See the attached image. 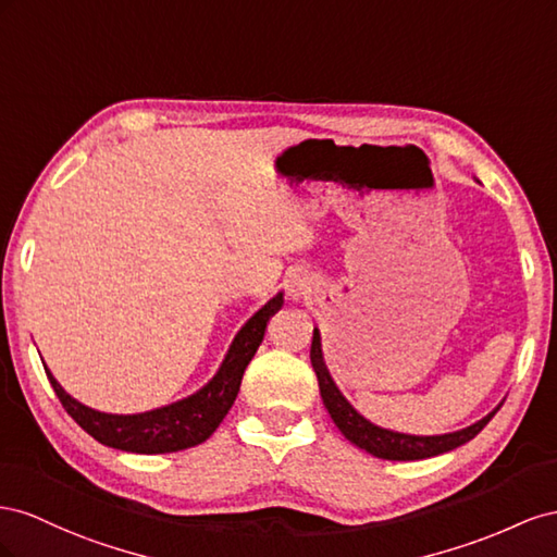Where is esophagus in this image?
Here are the masks:
<instances>
[{
	"label": "esophagus",
	"mask_w": 557,
	"mask_h": 557,
	"mask_svg": "<svg viewBox=\"0 0 557 557\" xmlns=\"http://www.w3.org/2000/svg\"><path fill=\"white\" fill-rule=\"evenodd\" d=\"M310 289V280L306 275H294L289 280V296L292 298H300Z\"/></svg>",
	"instance_id": "esophagus-1"
}]
</instances>
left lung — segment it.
Instances as JSON below:
<instances>
[{"instance_id": "left-lung-1", "label": "left lung", "mask_w": 557, "mask_h": 557, "mask_svg": "<svg viewBox=\"0 0 557 557\" xmlns=\"http://www.w3.org/2000/svg\"><path fill=\"white\" fill-rule=\"evenodd\" d=\"M310 361L312 369L317 373V380H320V394L322 401L329 410L331 420L336 422V426L343 432V436L355 443L357 448L371 453L373 457L380 459H396V462H408V459H426V457H436L448 450H455L459 446H465L467 441H471L481 429L492 420V416L499 410V406L487 412V416L479 422H473L459 432L450 434H441V436H412V434H399L392 432V429H383L373 422H369L363 416L352 408L343 392L333 383V377L324 363L322 355V336L320 329L312 331V347H310Z\"/></svg>"}]
</instances>
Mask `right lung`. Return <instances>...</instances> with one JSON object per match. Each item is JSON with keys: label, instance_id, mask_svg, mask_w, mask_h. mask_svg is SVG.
Listing matches in <instances>:
<instances>
[{"label": "right lung", "instance_id": "1", "mask_svg": "<svg viewBox=\"0 0 557 557\" xmlns=\"http://www.w3.org/2000/svg\"><path fill=\"white\" fill-rule=\"evenodd\" d=\"M284 304V294L280 292L268 304L253 312L247 324L237 331L228 352L221 361L219 371L208 385L200 387L196 394L186 396L182 401H174L163 408H153L147 412H135V416H114V412H102L78 404L60 387L53 373L46 369L60 404L74 418V422L88 432L102 446L139 453V455H158V453H177L194 448L198 443L208 441L214 429L226 418L237 392H240L243 373L251 357L265 336V324Z\"/></svg>", "mask_w": 557, "mask_h": 557}]
</instances>
